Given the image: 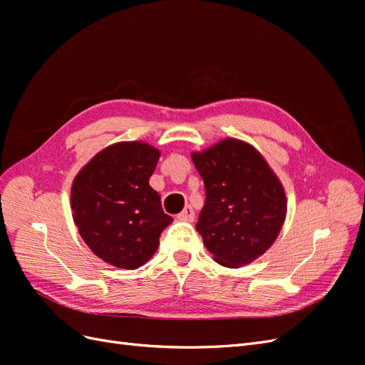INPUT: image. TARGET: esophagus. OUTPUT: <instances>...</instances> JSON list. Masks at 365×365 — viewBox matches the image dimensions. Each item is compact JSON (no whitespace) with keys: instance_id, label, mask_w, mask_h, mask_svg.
Segmentation results:
<instances>
[{"instance_id":"esophagus-1","label":"esophagus","mask_w":365,"mask_h":365,"mask_svg":"<svg viewBox=\"0 0 365 365\" xmlns=\"http://www.w3.org/2000/svg\"><path fill=\"white\" fill-rule=\"evenodd\" d=\"M178 219L180 220H185V222H192V220L195 219V212L193 208L190 205H187L182 212L178 215Z\"/></svg>"}]
</instances>
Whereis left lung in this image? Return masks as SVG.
<instances>
[{
    "instance_id": "left-lung-1",
    "label": "left lung",
    "mask_w": 365,
    "mask_h": 365,
    "mask_svg": "<svg viewBox=\"0 0 365 365\" xmlns=\"http://www.w3.org/2000/svg\"><path fill=\"white\" fill-rule=\"evenodd\" d=\"M192 158L205 187L196 222L204 245L222 267L256 260L277 239L286 216L277 176L256 149L233 138Z\"/></svg>"
}]
</instances>
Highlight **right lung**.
Instances as JSON below:
<instances>
[{
    "label": "right lung",
    "mask_w": 365,
    "mask_h": 365,
    "mask_svg": "<svg viewBox=\"0 0 365 365\" xmlns=\"http://www.w3.org/2000/svg\"><path fill=\"white\" fill-rule=\"evenodd\" d=\"M160 152L146 143H118L97 153L73 182V217L82 239L117 268L146 263L173 220L149 185Z\"/></svg>",
    "instance_id": "1"
}]
</instances>
